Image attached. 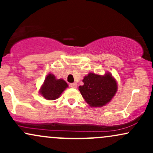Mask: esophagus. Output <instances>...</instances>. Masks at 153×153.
Returning a JSON list of instances; mask_svg holds the SVG:
<instances>
[{
  "mask_svg": "<svg viewBox=\"0 0 153 153\" xmlns=\"http://www.w3.org/2000/svg\"><path fill=\"white\" fill-rule=\"evenodd\" d=\"M70 86L71 88H77V84L75 82H73V83L70 84Z\"/></svg>",
  "mask_w": 153,
  "mask_h": 153,
  "instance_id": "34e87169",
  "label": "esophagus"
}]
</instances>
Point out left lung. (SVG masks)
<instances>
[{
  "mask_svg": "<svg viewBox=\"0 0 153 153\" xmlns=\"http://www.w3.org/2000/svg\"><path fill=\"white\" fill-rule=\"evenodd\" d=\"M82 82L84 85L79 86V91L91 106L99 107L106 105L114 97L117 90V82L108 73L103 76L89 73Z\"/></svg>",
  "mask_w": 153,
  "mask_h": 153,
  "instance_id": "left-lung-1",
  "label": "left lung"
}]
</instances>
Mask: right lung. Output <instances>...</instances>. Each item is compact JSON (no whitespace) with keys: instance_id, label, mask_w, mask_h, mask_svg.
Here are the masks:
<instances>
[{"instance_id":"right-lung-1","label":"right lung","mask_w":153,"mask_h":153,"mask_svg":"<svg viewBox=\"0 0 153 153\" xmlns=\"http://www.w3.org/2000/svg\"><path fill=\"white\" fill-rule=\"evenodd\" d=\"M67 82L62 79H56L52 74H49L45 78L40 93L47 100H55L68 87Z\"/></svg>"}]
</instances>
